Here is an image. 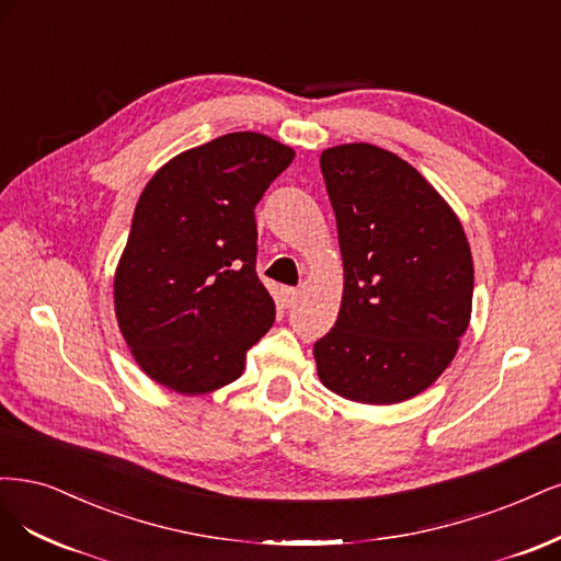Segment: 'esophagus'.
I'll return each mask as SVG.
<instances>
[{"instance_id": "1", "label": "esophagus", "mask_w": 561, "mask_h": 561, "mask_svg": "<svg viewBox=\"0 0 561 561\" xmlns=\"http://www.w3.org/2000/svg\"><path fill=\"white\" fill-rule=\"evenodd\" d=\"M284 302L286 305H294V302H298V298H300V291L298 288H284Z\"/></svg>"}]
</instances>
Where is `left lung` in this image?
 <instances>
[{
    "label": "left lung",
    "mask_w": 561,
    "mask_h": 561,
    "mask_svg": "<svg viewBox=\"0 0 561 561\" xmlns=\"http://www.w3.org/2000/svg\"><path fill=\"white\" fill-rule=\"evenodd\" d=\"M345 270L335 327L317 340L321 385L393 405L451 364L473 307V256L445 197L410 162L373 144L321 153Z\"/></svg>",
    "instance_id": "1"
}]
</instances>
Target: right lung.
<instances>
[{"mask_svg":"<svg viewBox=\"0 0 561 561\" xmlns=\"http://www.w3.org/2000/svg\"><path fill=\"white\" fill-rule=\"evenodd\" d=\"M294 156L261 133H230L174 156L141 191L114 310L153 382L186 396L221 389L273 327L254 209Z\"/></svg>","mask_w":561,"mask_h":561,"instance_id":"1","label":"right lung"}]
</instances>
